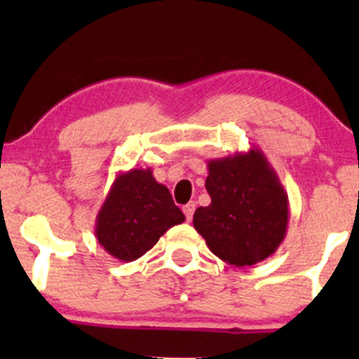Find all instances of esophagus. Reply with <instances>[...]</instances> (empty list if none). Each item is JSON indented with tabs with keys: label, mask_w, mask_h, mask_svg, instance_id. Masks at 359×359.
Returning <instances> with one entry per match:
<instances>
[{
	"label": "esophagus",
	"mask_w": 359,
	"mask_h": 359,
	"mask_svg": "<svg viewBox=\"0 0 359 359\" xmlns=\"http://www.w3.org/2000/svg\"><path fill=\"white\" fill-rule=\"evenodd\" d=\"M182 211L185 214V217H187V221H191L192 216H194V211H196V204H194V203L185 204L182 208Z\"/></svg>",
	"instance_id": "34e87169"
}]
</instances>
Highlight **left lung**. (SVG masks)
Wrapping results in <instances>:
<instances>
[{
    "label": "left lung",
    "instance_id": "obj_1",
    "mask_svg": "<svg viewBox=\"0 0 359 359\" xmlns=\"http://www.w3.org/2000/svg\"><path fill=\"white\" fill-rule=\"evenodd\" d=\"M208 208L194 212V228L228 265H255L285 240L288 196L258 148L208 162Z\"/></svg>",
    "mask_w": 359,
    "mask_h": 359
}]
</instances>
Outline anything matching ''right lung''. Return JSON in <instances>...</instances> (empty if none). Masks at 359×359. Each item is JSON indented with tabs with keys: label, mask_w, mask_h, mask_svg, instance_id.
<instances>
[{
	"label": "right lung",
	"mask_w": 359,
	"mask_h": 359,
	"mask_svg": "<svg viewBox=\"0 0 359 359\" xmlns=\"http://www.w3.org/2000/svg\"><path fill=\"white\" fill-rule=\"evenodd\" d=\"M185 216L151 168H131L116 175L96 216L100 245L119 262H135Z\"/></svg>",
	"instance_id": "add662e5"
}]
</instances>
